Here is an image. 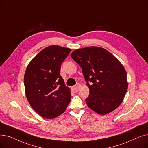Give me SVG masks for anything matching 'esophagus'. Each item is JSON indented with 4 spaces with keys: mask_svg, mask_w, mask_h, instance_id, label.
Returning <instances> with one entry per match:
<instances>
[{
    "mask_svg": "<svg viewBox=\"0 0 148 148\" xmlns=\"http://www.w3.org/2000/svg\"><path fill=\"white\" fill-rule=\"evenodd\" d=\"M80 85L79 84V83H78V84H77L76 85L73 86L71 88V89H72V91H74V92H77L79 91V90L80 89Z\"/></svg>",
    "mask_w": 148,
    "mask_h": 148,
    "instance_id": "obj_1",
    "label": "esophagus"
}]
</instances>
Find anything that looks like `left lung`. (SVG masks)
Segmentation results:
<instances>
[{
	"label": "left lung",
	"mask_w": 148,
	"mask_h": 148,
	"mask_svg": "<svg viewBox=\"0 0 148 148\" xmlns=\"http://www.w3.org/2000/svg\"><path fill=\"white\" fill-rule=\"evenodd\" d=\"M72 59L82 68L89 95L87 105L105 115L121 103L127 89L126 72L120 61L106 49L89 47L76 49Z\"/></svg>",
	"instance_id": "8db88e82"
}]
</instances>
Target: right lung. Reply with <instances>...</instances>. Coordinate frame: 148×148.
<instances>
[{
  "label": "right lung",
  "instance_id": "right-lung-1",
  "mask_svg": "<svg viewBox=\"0 0 148 148\" xmlns=\"http://www.w3.org/2000/svg\"><path fill=\"white\" fill-rule=\"evenodd\" d=\"M71 49L51 45L32 59L24 75L29 103L41 117L54 119L64 112L71 101L70 89L60 75V66Z\"/></svg>",
  "mask_w": 148,
  "mask_h": 148
}]
</instances>
